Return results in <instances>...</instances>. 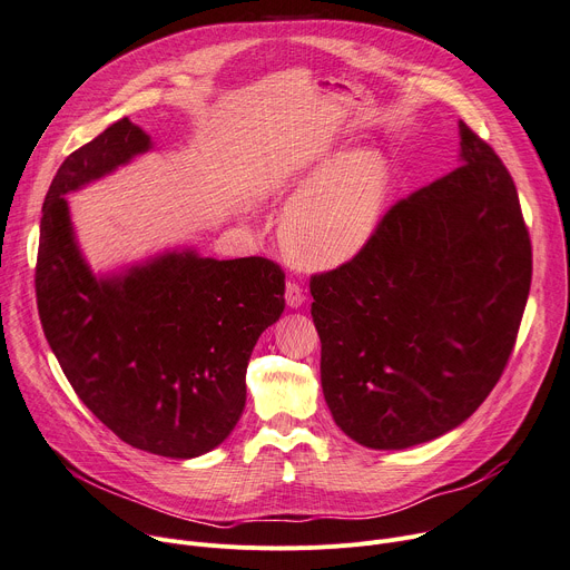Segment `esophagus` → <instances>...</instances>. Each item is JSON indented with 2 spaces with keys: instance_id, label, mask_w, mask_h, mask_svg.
<instances>
[{
  "instance_id": "34e87169",
  "label": "esophagus",
  "mask_w": 570,
  "mask_h": 570,
  "mask_svg": "<svg viewBox=\"0 0 570 570\" xmlns=\"http://www.w3.org/2000/svg\"><path fill=\"white\" fill-rule=\"evenodd\" d=\"M285 302H287L289 308H299V306H304V302H306L304 289H302L299 285H296L294 281H289V283L285 285Z\"/></svg>"
}]
</instances>
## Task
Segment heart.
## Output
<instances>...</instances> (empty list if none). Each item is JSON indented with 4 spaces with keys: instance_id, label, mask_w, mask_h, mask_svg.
<instances>
[{
    "instance_id": "b5f03b06",
    "label": "heart",
    "mask_w": 570,
    "mask_h": 570,
    "mask_svg": "<svg viewBox=\"0 0 570 570\" xmlns=\"http://www.w3.org/2000/svg\"><path fill=\"white\" fill-rule=\"evenodd\" d=\"M394 189V165L381 148H334L308 167L268 180L262 197L289 199L281 240L304 266L327 268L355 257L383 220Z\"/></svg>"
}]
</instances>
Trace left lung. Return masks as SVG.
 <instances>
[{
    "label": "left lung",
    "instance_id": "1",
    "mask_svg": "<svg viewBox=\"0 0 570 570\" xmlns=\"http://www.w3.org/2000/svg\"><path fill=\"white\" fill-rule=\"evenodd\" d=\"M459 165L396 202L366 246L311 278L322 392L371 450L443 436L490 396L531 287V240L499 155L459 120Z\"/></svg>",
    "mask_w": 570,
    "mask_h": 570
}]
</instances>
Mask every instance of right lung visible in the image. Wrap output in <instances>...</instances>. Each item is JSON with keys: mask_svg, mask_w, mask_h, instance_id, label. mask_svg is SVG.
<instances>
[{"mask_svg": "<svg viewBox=\"0 0 570 570\" xmlns=\"http://www.w3.org/2000/svg\"><path fill=\"white\" fill-rule=\"evenodd\" d=\"M153 148L122 118L71 153L41 208L37 306L78 399L131 448L193 459L218 448L246 409V371L285 308L283 268L264 257L165 250L95 276L67 195Z\"/></svg>", "mask_w": 570, "mask_h": 570, "instance_id": "1", "label": "right lung"}]
</instances>
